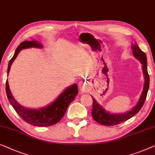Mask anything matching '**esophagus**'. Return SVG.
I'll use <instances>...</instances> for the list:
<instances>
[{"label": "esophagus", "instance_id": "esophagus-1", "mask_svg": "<svg viewBox=\"0 0 155 155\" xmlns=\"http://www.w3.org/2000/svg\"><path fill=\"white\" fill-rule=\"evenodd\" d=\"M78 87H79V90L81 92H85L87 91V85L84 82H81L78 85Z\"/></svg>", "mask_w": 155, "mask_h": 155}]
</instances>
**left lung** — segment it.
<instances>
[{"mask_svg":"<svg viewBox=\"0 0 155 155\" xmlns=\"http://www.w3.org/2000/svg\"><path fill=\"white\" fill-rule=\"evenodd\" d=\"M133 55L139 60L140 63L143 64V71L144 77H145V84L143 91L142 94L137 104L135 107L130 111L127 112L125 114H110L109 113L106 111L101 106L97 104V102L94 100L93 97H92V116L93 119L98 123L102 125L106 126H114L118 124L121 122L126 121L135 115L140 110L143 105L146 99L147 91L149 89L150 85V77L147 69V58L143 51L140 50L137 44H136L132 47Z\"/></svg>","mask_w":155,"mask_h":155,"instance_id":"left-lung-1","label":"left lung"}]
</instances>
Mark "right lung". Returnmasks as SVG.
Wrapping results in <instances>:
<instances>
[{
	"label": "right lung",
	"instance_id": "1",
	"mask_svg": "<svg viewBox=\"0 0 155 155\" xmlns=\"http://www.w3.org/2000/svg\"><path fill=\"white\" fill-rule=\"evenodd\" d=\"M30 47L41 48V45L36 41H24L18 46L15 54L10 61L8 68V74L14 60L17 56L18 52L23 48ZM6 93L10 103L15 108L18 115L25 122L31 125L37 127H48L54 125L63 118L69 105L74 100L78 94V86L74 84L68 87L51 104L40 109H30L21 106L15 100L12 94L8 80L6 81Z\"/></svg>",
	"mask_w": 155,
	"mask_h": 155
}]
</instances>
